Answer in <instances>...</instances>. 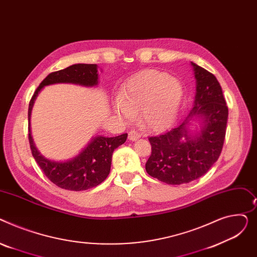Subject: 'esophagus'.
<instances>
[{"instance_id":"34e87169","label":"esophagus","mask_w":257,"mask_h":257,"mask_svg":"<svg viewBox=\"0 0 257 257\" xmlns=\"http://www.w3.org/2000/svg\"><path fill=\"white\" fill-rule=\"evenodd\" d=\"M141 137V135L138 131H135V130H132L128 132V139L132 140V141H136L137 139H139Z\"/></svg>"}]
</instances>
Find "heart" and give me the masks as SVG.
Returning a JSON list of instances; mask_svg holds the SVG:
<instances>
[{
  "instance_id": "obj_1",
  "label": "heart",
  "mask_w": 257,
  "mask_h": 257,
  "mask_svg": "<svg viewBox=\"0 0 257 257\" xmlns=\"http://www.w3.org/2000/svg\"><path fill=\"white\" fill-rule=\"evenodd\" d=\"M183 95V85L177 79L150 69L136 75L126 84L115 109L126 119L140 113L145 127L162 130L176 117Z\"/></svg>"
}]
</instances>
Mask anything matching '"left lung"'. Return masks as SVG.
<instances>
[{
	"label": "left lung",
	"mask_w": 257,
	"mask_h": 257,
	"mask_svg": "<svg viewBox=\"0 0 257 257\" xmlns=\"http://www.w3.org/2000/svg\"><path fill=\"white\" fill-rule=\"evenodd\" d=\"M192 65L197 81L194 108L176 127L148 138L152 155L146 172L168 185L188 184L204 175L219 159L225 140L228 107L222 88L213 73ZM192 116L204 118V127L195 136L186 127Z\"/></svg>",
	"instance_id": "obj_1"
}]
</instances>
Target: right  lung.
I'll return each mask as SVG.
<instances>
[{"instance_id":"1","label":"right lung","mask_w":257,"mask_h":257,"mask_svg":"<svg viewBox=\"0 0 257 257\" xmlns=\"http://www.w3.org/2000/svg\"><path fill=\"white\" fill-rule=\"evenodd\" d=\"M97 74L96 64H73L67 68L51 72L40 83L30 100L28 110L29 122L34 100L41 88L56 83L94 86L97 84ZM28 138L33 158L44 175L53 184L65 190L84 191L98 186L108 177L113 152L126 141L127 134H122L113 138L98 136L89 143L78 157L64 163L50 161L38 153L30 134V126Z\"/></svg>"}]
</instances>
